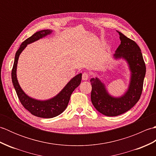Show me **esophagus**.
Returning <instances> with one entry per match:
<instances>
[{
  "label": "esophagus",
  "mask_w": 156,
  "mask_h": 156,
  "mask_svg": "<svg viewBox=\"0 0 156 156\" xmlns=\"http://www.w3.org/2000/svg\"><path fill=\"white\" fill-rule=\"evenodd\" d=\"M82 78L83 80H87L88 79L90 78V74H89V73L88 72H84L83 74H82Z\"/></svg>",
  "instance_id": "1"
}]
</instances>
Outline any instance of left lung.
I'll use <instances>...</instances> for the list:
<instances>
[{
    "label": "left lung",
    "mask_w": 156,
    "mask_h": 156,
    "mask_svg": "<svg viewBox=\"0 0 156 156\" xmlns=\"http://www.w3.org/2000/svg\"><path fill=\"white\" fill-rule=\"evenodd\" d=\"M121 44L115 51V58H122L127 61L131 71V82L128 90L120 98H114L108 94L105 85L97 78H92L91 101L101 113L115 117L128 111L140 100L143 90L146 67L141 49L133 40L121 32Z\"/></svg>",
    "instance_id": "1"
}]
</instances>
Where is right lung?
<instances>
[{"label":"right lung","instance_id":"add662e5","mask_svg":"<svg viewBox=\"0 0 156 156\" xmlns=\"http://www.w3.org/2000/svg\"><path fill=\"white\" fill-rule=\"evenodd\" d=\"M51 33V31L48 30V29L39 31L36 32L30 37L27 38L23 41L20 45L17 51L16 52L14 64H13L11 72L12 84L21 103L32 115L41 118L55 117L56 116L60 115L63 111H64L68 105L72 93L80 84L82 80V74L76 75L68 82L64 88L56 97L49 99V100L43 101L35 100V99L28 97L20 87L16 74V66H17L20 54L25 48L27 44L37 41Z\"/></svg>","mask_w":156,"mask_h":156}]
</instances>
